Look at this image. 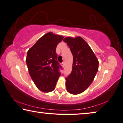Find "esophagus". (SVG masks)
<instances>
[{"label": "esophagus", "instance_id": "esophagus-1", "mask_svg": "<svg viewBox=\"0 0 123 123\" xmlns=\"http://www.w3.org/2000/svg\"><path fill=\"white\" fill-rule=\"evenodd\" d=\"M61 65L62 66V67H64V66H65V62H62V63H61Z\"/></svg>", "mask_w": 123, "mask_h": 123}]
</instances>
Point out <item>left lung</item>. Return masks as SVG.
Wrapping results in <instances>:
<instances>
[{
    "label": "left lung",
    "mask_w": 123,
    "mask_h": 123,
    "mask_svg": "<svg viewBox=\"0 0 123 123\" xmlns=\"http://www.w3.org/2000/svg\"><path fill=\"white\" fill-rule=\"evenodd\" d=\"M67 43L73 56L72 69L66 77L67 90L76 95L84 92L93 81L98 71V61L87 43L81 37H66Z\"/></svg>",
    "instance_id": "obj_1"
}]
</instances>
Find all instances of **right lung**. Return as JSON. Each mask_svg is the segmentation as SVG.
<instances>
[{
	"instance_id": "1",
	"label": "right lung",
	"mask_w": 123,
	"mask_h": 123,
	"mask_svg": "<svg viewBox=\"0 0 123 123\" xmlns=\"http://www.w3.org/2000/svg\"><path fill=\"white\" fill-rule=\"evenodd\" d=\"M63 37L49 32L39 38L27 52L26 63L31 78L38 89L44 92L54 90L61 75V65L56 49Z\"/></svg>"
}]
</instances>
